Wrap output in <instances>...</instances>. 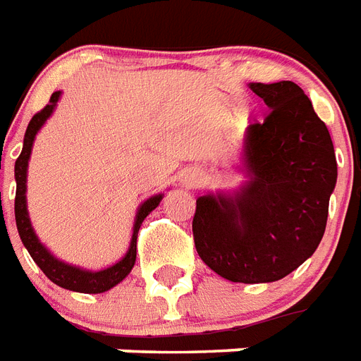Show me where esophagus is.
Masks as SVG:
<instances>
[{
	"label": "esophagus",
	"mask_w": 361,
	"mask_h": 361,
	"mask_svg": "<svg viewBox=\"0 0 361 361\" xmlns=\"http://www.w3.org/2000/svg\"><path fill=\"white\" fill-rule=\"evenodd\" d=\"M192 180H197V178H194V177H192Z\"/></svg>",
	"instance_id": "esophagus-1"
}]
</instances>
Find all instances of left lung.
<instances>
[{"instance_id": "left-lung-1", "label": "left lung", "mask_w": 361, "mask_h": 361, "mask_svg": "<svg viewBox=\"0 0 361 361\" xmlns=\"http://www.w3.org/2000/svg\"><path fill=\"white\" fill-rule=\"evenodd\" d=\"M268 114L246 132L250 183L235 197L201 195L192 221L199 257L235 283L285 278L315 253L336 188L326 125L295 82L252 83Z\"/></svg>"}]
</instances>
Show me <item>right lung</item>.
<instances>
[{
    "label": "right lung",
    "mask_w": 361,
    "mask_h": 361,
    "mask_svg": "<svg viewBox=\"0 0 361 361\" xmlns=\"http://www.w3.org/2000/svg\"><path fill=\"white\" fill-rule=\"evenodd\" d=\"M59 91L50 97V102L46 104L44 108L37 111L33 115V119L27 125L24 137V149L20 152V157L16 158L14 164V177H16V197H14V216H16V227H18L20 238L24 242V246L27 247V252L33 257V261L39 264V268L46 274V278L51 279L54 283L63 287V289L76 290V293H89V295H99V293H106L108 289L121 283L123 279L130 274L132 267L135 262V246H137V231H140L141 224L147 216L151 214L152 210L157 209L158 203L162 201V195H154V197L147 199L145 203L141 204L135 216L134 233H132L130 247L123 259L117 264L100 270V272H89V270H82V268L71 267L65 262L57 261L48 250L39 242L37 235H35L33 227H31L30 216H27V207H25V177H27V162H30L31 147H33V140L37 132L40 130V126L44 125V121L48 119L56 108L57 100H59Z\"/></svg>",
    "instance_id": "obj_1"
}]
</instances>
